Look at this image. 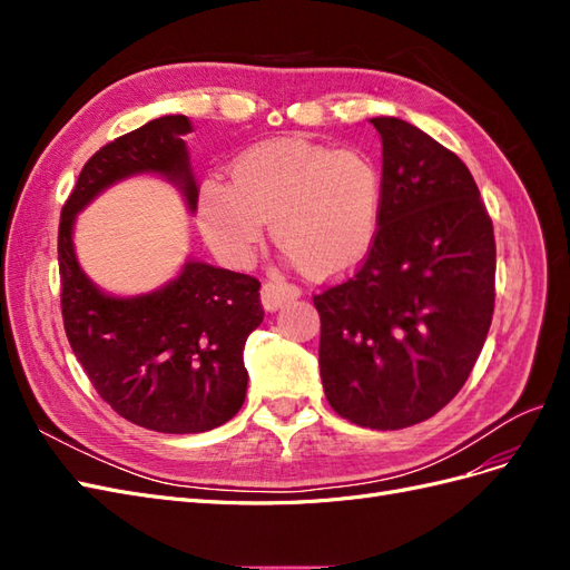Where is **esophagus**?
I'll return each mask as SVG.
<instances>
[{"label":"esophagus","mask_w":570,"mask_h":570,"mask_svg":"<svg viewBox=\"0 0 570 570\" xmlns=\"http://www.w3.org/2000/svg\"><path fill=\"white\" fill-rule=\"evenodd\" d=\"M297 297H299V287L283 283V281H268L262 287V304L266 312H275V308H281L283 304L297 299Z\"/></svg>","instance_id":"34e87169"}]
</instances>
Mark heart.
Instances as JSON below:
<instances>
[{
  "mask_svg": "<svg viewBox=\"0 0 570 570\" xmlns=\"http://www.w3.org/2000/svg\"><path fill=\"white\" fill-rule=\"evenodd\" d=\"M385 176L371 154L299 137L239 154L230 185L206 180L197 216L206 243L243 266L273 220V239L314 278L356 268L383 228Z\"/></svg>",
  "mask_w": 570,
  "mask_h": 570,
  "instance_id": "heart-1",
  "label": "heart"
}]
</instances>
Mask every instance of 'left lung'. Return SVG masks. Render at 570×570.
I'll use <instances>...</instances> for the list:
<instances>
[{
  "mask_svg": "<svg viewBox=\"0 0 570 570\" xmlns=\"http://www.w3.org/2000/svg\"><path fill=\"white\" fill-rule=\"evenodd\" d=\"M383 140L385 212L361 268L314 297L327 402L361 428L400 430L450 404L494 312V233L471 170L394 116Z\"/></svg>",
  "mask_w": 570,
  "mask_h": 570,
  "instance_id": "8db88e82",
  "label": "left lung"
}]
</instances>
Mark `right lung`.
<instances>
[{
	"label": "right lung",
	"instance_id": "add662e5",
	"mask_svg": "<svg viewBox=\"0 0 570 570\" xmlns=\"http://www.w3.org/2000/svg\"><path fill=\"white\" fill-rule=\"evenodd\" d=\"M187 116H161L116 137L82 166L59 223L61 314L80 366L118 416L157 433H206L247 394L245 342L264 321L252 275L187 258L178 278L135 297L99 289L78 264L76 216L107 187L142 174L174 183L189 212L197 180L183 135Z\"/></svg>",
	"mask_w": 570,
	"mask_h": 570
}]
</instances>
